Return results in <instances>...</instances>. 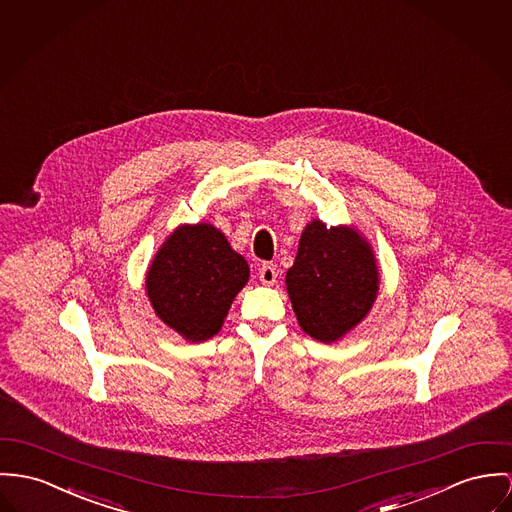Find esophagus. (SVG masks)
Returning <instances> with one entry per match:
<instances>
[{
    "mask_svg": "<svg viewBox=\"0 0 512 512\" xmlns=\"http://www.w3.org/2000/svg\"><path fill=\"white\" fill-rule=\"evenodd\" d=\"M276 276H278L276 265L265 263V265L259 269V278H261V282H263L265 286H275Z\"/></svg>",
    "mask_w": 512,
    "mask_h": 512,
    "instance_id": "esophagus-1",
    "label": "esophagus"
}]
</instances>
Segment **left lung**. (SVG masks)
<instances>
[{"label":"left lung","instance_id":"1","mask_svg":"<svg viewBox=\"0 0 512 512\" xmlns=\"http://www.w3.org/2000/svg\"><path fill=\"white\" fill-rule=\"evenodd\" d=\"M286 292L304 333L319 343H337L372 310L380 271L368 239L354 226L312 220L294 265L286 271Z\"/></svg>","mask_w":512,"mask_h":512}]
</instances>
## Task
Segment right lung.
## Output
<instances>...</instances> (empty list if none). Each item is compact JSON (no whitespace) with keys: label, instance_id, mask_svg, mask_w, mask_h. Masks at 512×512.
Here are the masks:
<instances>
[{"label":"right lung","instance_id":"obj_1","mask_svg":"<svg viewBox=\"0 0 512 512\" xmlns=\"http://www.w3.org/2000/svg\"><path fill=\"white\" fill-rule=\"evenodd\" d=\"M249 280L247 261L212 224L171 232L146 273V294L159 319L189 343L214 337Z\"/></svg>","mask_w":512,"mask_h":512}]
</instances>
